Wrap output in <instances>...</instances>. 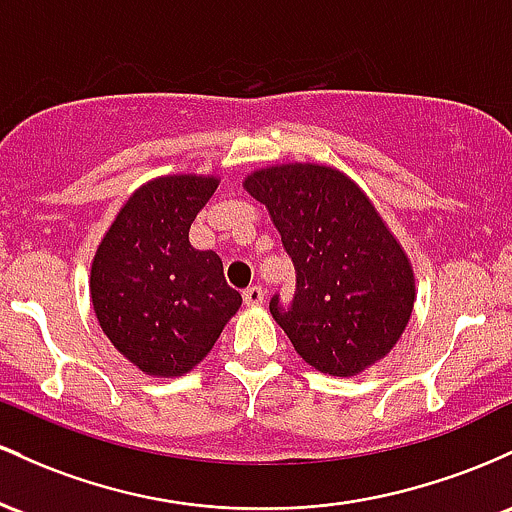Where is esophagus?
<instances>
[{
	"label": "esophagus",
	"mask_w": 512,
	"mask_h": 512,
	"mask_svg": "<svg viewBox=\"0 0 512 512\" xmlns=\"http://www.w3.org/2000/svg\"><path fill=\"white\" fill-rule=\"evenodd\" d=\"M263 297H266V292H263L261 285H251L244 290L246 307H258V304H263Z\"/></svg>",
	"instance_id": "34e87169"
}]
</instances>
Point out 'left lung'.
<instances>
[{"label": "left lung", "instance_id": "left-lung-1", "mask_svg": "<svg viewBox=\"0 0 512 512\" xmlns=\"http://www.w3.org/2000/svg\"><path fill=\"white\" fill-rule=\"evenodd\" d=\"M244 188L271 210L295 266L290 300L271 297L304 363L350 377L384 358L413 309V273L367 195L341 171L271 166Z\"/></svg>", "mask_w": 512, "mask_h": 512}]
</instances>
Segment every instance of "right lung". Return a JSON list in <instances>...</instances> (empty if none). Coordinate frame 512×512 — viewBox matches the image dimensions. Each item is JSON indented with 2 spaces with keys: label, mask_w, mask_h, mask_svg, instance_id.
<instances>
[{
  "label": "right lung",
  "mask_w": 512,
  "mask_h": 512,
  "mask_svg": "<svg viewBox=\"0 0 512 512\" xmlns=\"http://www.w3.org/2000/svg\"><path fill=\"white\" fill-rule=\"evenodd\" d=\"M217 181L164 176L132 193L91 266V302L103 333L147 375L198 365L239 309L222 258L188 241Z\"/></svg>",
  "instance_id": "right-lung-1"
}]
</instances>
